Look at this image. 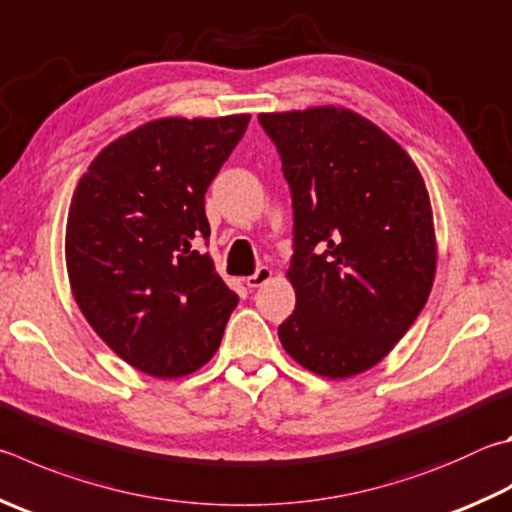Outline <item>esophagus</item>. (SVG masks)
Segmentation results:
<instances>
[{
  "instance_id": "esophagus-1",
  "label": "esophagus",
  "mask_w": 512,
  "mask_h": 512,
  "mask_svg": "<svg viewBox=\"0 0 512 512\" xmlns=\"http://www.w3.org/2000/svg\"><path fill=\"white\" fill-rule=\"evenodd\" d=\"M271 277H273L271 268L262 266V268H257V271H255L253 275L246 277V286H248V288H259V286H264L268 280H271Z\"/></svg>"
}]
</instances>
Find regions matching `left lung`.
Listing matches in <instances>:
<instances>
[{"label": "left lung", "mask_w": 512, "mask_h": 512, "mask_svg": "<svg viewBox=\"0 0 512 512\" xmlns=\"http://www.w3.org/2000/svg\"><path fill=\"white\" fill-rule=\"evenodd\" d=\"M293 199L286 277L295 311L277 336L295 362L349 378L383 360L432 291L430 194L392 136L345 107L259 114Z\"/></svg>", "instance_id": "obj_1"}]
</instances>
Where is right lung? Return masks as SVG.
<instances>
[{
    "label": "right lung",
    "instance_id": "1",
    "mask_svg": "<svg viewBox=\"0 0 512 512\" xmlns=\"http://www.w3.org/2000/svg\"><path fill=\"white\" fill-rule=\"evenodd\" d=\"M248 114L161 118L102 150L73 192L67 273L82 315L138 371L181 378L206 365L239 302L197 250L206 192Z\"/></svg>",
    "mask_w": 512,
    "mask_h": 512
}]
</instances>
